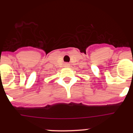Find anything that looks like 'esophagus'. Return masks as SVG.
Masks as SVG:
<instances>
[{
    "instance_id": "34e87169",
    "label": "esophagus",
    "mask_w": 133,
    "mask_h": 133,
    "mask_svg": "<svg viewBox=\"0 0 133 133\" xmlns=\"http://www.w3.org/2000/svg\"><path fill=\"white\" fill-rule=\"evenodd\" d=\"M69 66H70V65H69V64H68V63L64 64V67H65V68H69Z\"/></svg>"
}]
</instances>
